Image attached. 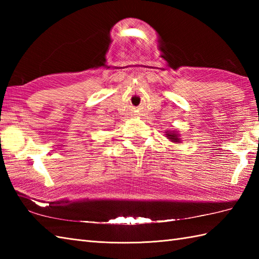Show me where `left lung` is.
<instances>
[{"mask_svg":"<svg viewBox=\"0 0 259 259\" xmlns=\"http://www.w3.org/2000/svg\"><path fill=\"white\" fill-rule=\"evenodd\" d=\"M166 137L167 138L174 142V144H180L181 138H180V134L177 130H171V131H166Z\"/></svg>","mask_w":259,"mask_h":259,"instance_id":"1","label":"left lung"}]
</instances>
